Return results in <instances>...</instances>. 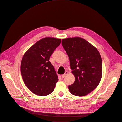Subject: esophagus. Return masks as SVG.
<instances>
[{
  "label": "esophagus",
  "mask_w": 122,
  "mask_h": 122,
  "mask_svg": "<svg viewBox=\"0 0 122 122\" xmlns=\"http://www.w3.org/2000/svg\"><path fill=\"white\" fill-rule=\"evenodd\" d=\"M68 72H65V74H64L63 75H61V77H62V78H64L65 77H66V76L68 74Z\"/></svg>",
  "instance_id": "1"
}]
</instances>
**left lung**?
I'll list each match as a JSON object with an SVG mask.
<instances>
[{
  "mask_svg": "<svg viewBox=\"0 0 122 122\" xmlns=\"http://www.w3.org/2000/svg\"><path fill=\"white\" fill-rule=\"evenodd\" d=\"M62 45L69 57L75 81L68 86L70 93L84 96L97 87L102 74L100 54L85 39L75 37L62 39Z\"/></svg>",
  "mask_w": 122,
  "mask_h": 122,
  "instance_id": "1",
  "label": "left lung"
}]
</instances>
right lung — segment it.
I'll return each mask as SVG.
<instances>
[{
    "label": "right lung",
    "mask_w": 122,
    "mask_h": 122,
    "mask_svg": "<svg viewBox=\"0 0 122 122\" xmlns=\"http://www.w3.org/2000/svg\"><path fill=\"white\" fill-rule=\"evenodd\" d=\"M61 39L45 38L40 40L24 54L21 64L23 81L34 94L45 96L52 93L58 76L49 58L60 45Z\"/></svg>",
    "instance_id": "1"
}]
</instances>
